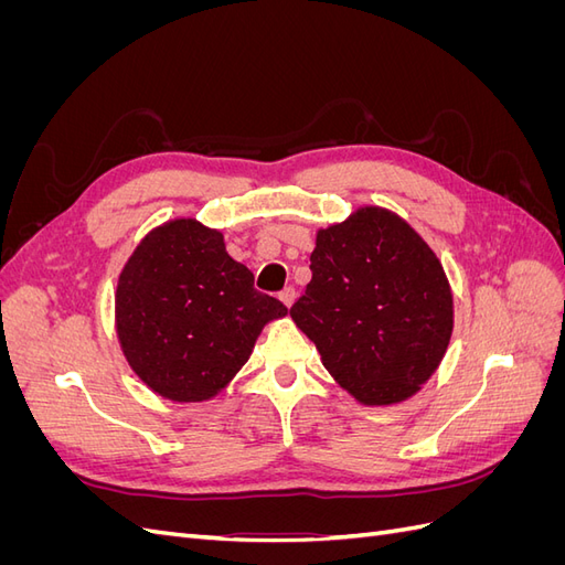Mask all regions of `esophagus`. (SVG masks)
I'll use <instances>...</instances> for the list:
<instances>
[{
	"mask_svg": "<svg viewBox=\"0 0 565 565\" xmlns=\"http://www.w3.org/2000/svg\"><path fill=\"white\" fill-rule=\"evenodd\" d=\"M295 299H297V292H295V287H285L282 289V292H280V301L287 306V309H289V306H292L295 303Z\"/></svg>",
	"mask_w": 565,
	"mask_h": 565,
	"instance_id": "esophagus-1",
	"label": "esophagus"
}]
</instances>
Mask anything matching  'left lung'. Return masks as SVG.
I'll list each match as a JSON object with an SVG mask.
<instances>
[{"label":"left lung","mask_w":565,"mask_h":565,"mask_svg":"<svg viewBox=\"0 0 565 565\" xmlns=\"http://www.w3.org/2000/svg\"><path fill=\"white\" fill-rule=\"evenodd\" d=\"M311 273L289 316L332 377L365 405L417 393L452 334L450 285L431 247L401 216L363 207L318 231Z\"/></svg>","instance_id":"8db88e82"}]
</instances>
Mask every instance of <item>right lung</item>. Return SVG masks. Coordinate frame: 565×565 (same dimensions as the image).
<instances>
[{"label": "right lung", "mask_w": 565, "mask_h": 565, "mask_svg": "<svg viewBox=\"0 0 565 565\" xmlns=\"http://www.w3.org/2000/svg\"><path fill=\"white\" fill-rule=\"evenodd\" d=\"M287 306L254 289L252 270L231 259L224 235L195 218L150 231L119 273L117 337L143 384L177 403L207 401Z\"/></svg>", "instance_id": "right-lung-1"}]
</instances>
